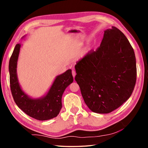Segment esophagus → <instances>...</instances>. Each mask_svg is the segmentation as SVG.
I'll return each instance as SVG.
<instances>
[{"label":"esophagus","mask_w":148,"mask_h":148,"mask_svg":"<svg viewBox=\"0 0 148 148\" xmlns=\"http://www.w3.org/2000/svg\"><path fill=\"white\" fill-rule=\"evenodd\" d=\"M72 76L74 77L75 76H76V72H75L74 70L72 71Z\"/></svg>","instance_id":"34e87169"}]
</instances>
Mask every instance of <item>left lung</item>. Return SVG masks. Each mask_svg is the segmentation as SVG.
I'll list each match as a JSON object with an SVG mask.
<instances>
[{
  "label": "left lung",
  "mask_w": 148,
  "mask_h": 148,
  "mask_svg": "<svg viewBox=\"0 0 148 148\" xmlns=\"http://www.w3.org/2000/svg\"><path fill=\"white\" fill-rule=\"evenodd\" d=\"M75 80L91 111L107 114L130 98L137 79L134 51L124 34L106 30L100 47L75 65Z\"/></svg>",
  "instance_id": "obj_1"
}]
</instances>
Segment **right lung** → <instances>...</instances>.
<instances>
[{"mask_svg": "<svg viewBox=\"0 0 148 148\" xmlns=\"http://www.w3.org/2000/svg\"><path fill=\"white\" fill-rule=\"evenodd\" d=\"M21 45L17 44L9 60L10 87L15 103L25 113L37 120L56 117L62 109V97L66 88L73 82L71 69L56 77L48 92L39 99H32L25 93L18 82L16 68Z\"/></svg>", "mask_w": 148, "mask_h": 148, "instance_id": "right-lung-1", "label": "right lung"}]
</instances>
